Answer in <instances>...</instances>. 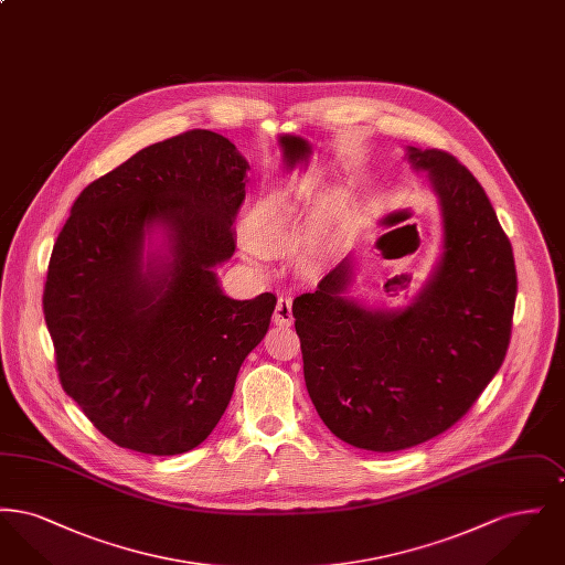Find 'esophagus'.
Wrapping results in <instances>:
<instances>
[{"mask_svg": "<svg viewBox=\"0 0 565 565\" xmlns=\"http://www.w3.org/2000/svg\"><path fill=\"white\" fill-rule=\"evenodd\" d=\"M273 322L277 323V326H290V323L295 322V318H292V298L290 296H279L277 298Z\"/></svg>", "mask_w": 565, "mask_h": 565, "instance_id": "obj_1", "label": "esophagus"}]
</instances>
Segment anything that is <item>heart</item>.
Instances as JSON below:
<instances>
[{
	"instance_id": "b5f03b06",
	"label": "heart",
	"mask_w": 565,
	"mask_h": 565,
	"mask_svg": "<svg viewBox=\"0 0 565 565\" xmlns=\"http://www.w3.org/2000/svg\"><path fill=\"white\" fill-rule=\"evenodd\" d=\"M341 222L343 201L337 192L307 207L298 190H277L252 207L245 233L256 249L286 252L313 239V252L326 256L339 247Z\"/></svg>"
}]
</instances>
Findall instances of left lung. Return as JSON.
<instances>
[{
  "mask_svg": "<svg viewBox=\"0 0 565 565\" xmlns=\"http://www.w3.org/2000/svg\"><path fill=\"white\" fill-rule=\"evenodd\" d=\"M443 207V258L403 311H366L343 292V260L296 296L307 392L334 436L366 451H403L449 430L479 401L511 343L516 269L483 186L454 154L408 148Z\"/></svg>",
  "mask_w": 565,
  "mask_h": 565,
  "instance_id": "1",
  "label": "left lung"
}]
</instances>
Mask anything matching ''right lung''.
Returning a JSON list of instances; mask_svg holds the SVG:
<instances>
[{"label":"right lung","mask_w":565,"mask_h":565,"mask_svg":"<svg viewBox=\"0 0 565 565\" xmlns=\"http://www.w3.org/2000/svg\"><path fill=\"white\" fill-rule=\"evenodd\" d=\"M247 169L214 131L169 137L82 190L54 242L42 307L58 381L122 449L199 447L269 330L275 295L233 300L214 273L235 252ZM152 221L168 226L174 260L143 276L140 239Z\"/></svg>","instance_id":"1"}]
</instances>
